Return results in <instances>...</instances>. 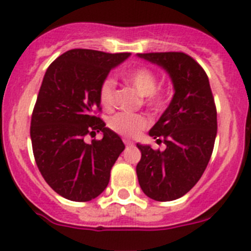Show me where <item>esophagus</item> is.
<instances>
[{"instance_id": "1", "label": "esophagus", "mask_w": 251, "mask_h": 251, "mask_svg": "<svg viewBox=\"0 0 251 251\" xmlns=\"http://www.w3.org/2000/svg\"><path fill=\"white\" fill-rule=\"evenodd\" d=\"M123 142L127 147H133V146H134V143H133L132 141H129V139H123Z\"/></svg>"}]
</instances>
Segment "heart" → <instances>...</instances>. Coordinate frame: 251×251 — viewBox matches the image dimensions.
Here are the masks:
<instances>
[{
	"label": "heart",
	"mask_w": 251,
	"mask_h": 251,
	"mask_svg": "<svg viewBox=\"0 0 251 251\" xmlns=\"http://www.w3.org/2000/svg\"><path fill=\"white\" fill-rule=\"evenodd\" d=\"M126 80L141 95L146 97V105L153 110H161L167 103V93L157 88V74L147 66L133 69L126 75ZM99 100L106 109H110L115 103V83L106 77L99 86ZM108 126L115 133L123 137H137L139 133L150 126L147 117L142 114H127L118 113L113 115Z\"/></svg>",
	"instance_id": "obj_1"
}]
</instances>
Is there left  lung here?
Listing matches in <instances>:
<instances>
[{"label": "left lung", "mask_w": 251, "mask_h": 251, "mask_svg": "<svg viewBox=\"0 0 251 251\" xmlns=\"http://www.w3.org/2000/svg\"><path fill=\"white\" fill-rule=\"evenodd\" d=\"M142 59L170 74L175 95L150 136L166 150L137 145L142 153L137 176L142 191L156 201H172L187 194L201 178L211 158L217 113L208 77L185 52H147Z\"/></svg>", "instance_id": "8db88e82"}]
</instances>
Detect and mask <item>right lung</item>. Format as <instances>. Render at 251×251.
Returning <instances> with one entry per match:
<instances>
[{
    "label": "right lung",
    "instance_id": "1",
    "mask_svg": "<svg viewBox=\"0 0 251 251\" xmlns=\"http://www.w3.org/2000/svg\"><path fill=\"white\" fill-rule=\"evenodd\" d=\"M129 55L73 49L46 70L31 117V143L44 179L68 200L85 202L98 197L123 152L121 137L95 112L101 110V81ZM99 131L103 139L85 143L88 134Z\"/></svg>",
    "mask_w": 251,
    "mask_h": 251
}]
</instances>
